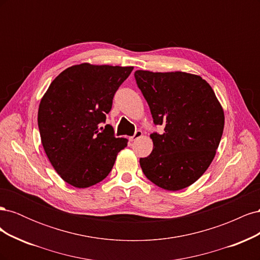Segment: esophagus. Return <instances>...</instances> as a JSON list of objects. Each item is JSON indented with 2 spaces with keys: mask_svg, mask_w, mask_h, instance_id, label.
<instances>
[{
  "mask_svg": "<svg viewBox=\"0 0 260 260\" xmlns=\"http://www.w3.org/2000/svg\"><path fill=\"white\" fill-rule=\"evenodd\" d=\"M142 135H143V132H142V131H141V130H137V131L135 132V135H133L132 137H130V138H129V140H130L131 142H132V141H136L137 139H139V138L142 137Z\"/></svg>",
  "mask_w": 260,
  "mask_h": 260,
  "instance_id": "esophagus-1",
  "label": "esophagus"
}]
</instances>
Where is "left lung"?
Instances as JSON below:
<instances>
[{
	"label": "left lung",
	"instance_id": "left-lung-1",
	"mask_svg": "<svg viewBox=\"0 0 260 260\" xmlns=\"http://www.w3.org/2000/svg\"><path fill=\"white\" fill-rule=\"evenodd\" d=\"M139 89L151 109L153 151L140 158L144 175L165 190L178 191L199 180L216 155L224 127L223 109L211 86L182 72L137 70Z\"/></svg>",
	"mask_w": 260,
	"mask_h": 260
}]
</instances>
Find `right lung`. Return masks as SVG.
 <instances>
[{"label": "right lung", "mask_w": 260, "mask_h": 260, "mask_svg": "<svg viewBox=\"0 0 260 260\" xmlns=\"http://www.w3.org/2000/svg\"><path fill=\"white\" fill-rule=\"evenodd\" d=\"M133 67L90 65L65 69L40 102L38 125L46 156L60 178L75 187L104 180L128 140L116 138L112 125L101 123Z\"/></svg>", "instance_id": "add662e5"}]
</instances>
